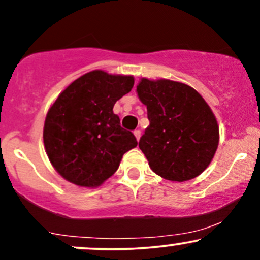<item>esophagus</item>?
I'll use <instances>...</instances> for the list:
<instances>
[{"label": "esophagus", "mask_w": 260, "mask_h": 260, "mask_svg": "<svg viewBox=\"0 0 260 260\" xmlns=\"http://www.w3.org/2000/svg\"><path fill=\"white\" fill-rule=\"evenodd\" d=\"M133 133H134V136H136L137 140H139V138H140V131L139 129H136Z\"/></svg>", "instance_id": "obj_1"}]
</instances>
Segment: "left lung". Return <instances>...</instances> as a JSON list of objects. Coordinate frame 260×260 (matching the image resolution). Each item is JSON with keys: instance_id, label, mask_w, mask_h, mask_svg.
<instances>
[{"instance_id": "1", "label": "left lung", "mask_w": 260, "mask_h": 260, "mask_svg": "<svg viewBox=\"0 0 260 260\" xmlns=\"http://www.w3.org/2000/svg\"><path fill=\"white\" fill-rule=\"evenodd\" d=\"M150 123L139 140L155 174L183 182L201 175L215 154L219 127L205 100L183 83L143 78L137 86Z\"/></svg>"}]
</instances>
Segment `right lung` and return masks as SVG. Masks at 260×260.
I'll use <instances>...</instances> for the list:
<instances>
[{
	"mask_svg": "<svg viewBox=\"0 0 260 260\" xmlns=\"http://www.w3.org/2000/svg\"><path fill=\"white\" fill-rule=\"evenodd\" d=\"M133 84L131 76L92 71L59 94L45 120L44 144L62 177L77 186H100L137 147L134 134L121 127L112 110Z\"/></svg>",
	"mask_w": 260,
	"mask_h": 260,
	"instance_id": "1",
	"label": "right lung"
}]
</instances>
